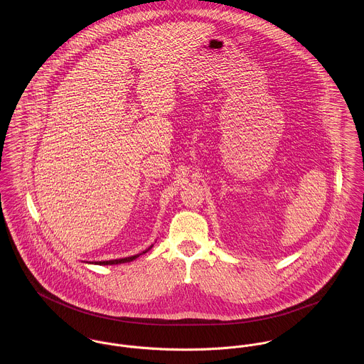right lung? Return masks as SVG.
Wrapping results in <instances>:
<instances>
[{
  "label": "right lung",
  "mask_w": 364,
  "mask_h": 364,
  "mask_svg": "<svg viewBox=\"0 0 364 364\" xmlns=\"http://www.w3.org/2000/svg\"><path fill=\"white\" fill-rule=\"evenodd\" d=\"M153 248V245L149 248V250H146L143 254H146V252H149L150 250ZM141 254H139V255H134V257H129V258H123V259H113V260H102V262H95L97 264H117V263H124V262H132V260L136 259V258H139Z\"/></svg>",
  "instance_id": "add662e5"
}]
</instances>
